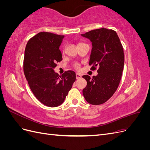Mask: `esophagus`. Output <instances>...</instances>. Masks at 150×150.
Segmentation results:
<instances>
[{"mask_svg": "<svg viewBox=\"0 0 150 150\" xmlns=\"http://www.w3.org/2000/svg\"><path fill=\"white\" fill-rule=\"evenodd\" d=\"M76 78L77 79H80V78H82V75H81V74H79V73H76Z\"/></svg>", "mask_w": 150, "mask_h": 150, "instance_id": "34e87169", "label": "esophagus"}]
</instances>
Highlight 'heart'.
<instances>
[{"label": "heart", "instance_id": "obj_1", "mask_svg": "<svg viewBox=\"0 0 150 150\" xmlns=\"http://www.w3.org/2000/svg\"><path fill=\"white\" fill-rule=\"evenodd\" d=\"M74 67L76 69H79V64H78V63H75L74 64Z\"/></svg>", "mask_w": 150, "mask_h": 150}]
</instances>
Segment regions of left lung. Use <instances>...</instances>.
Masks as SVG:
<instances>
[{
    "label": "left lung",
    "instance_id": "1",
    "mask_svg": "<svg viewBox=\"0 0 150 150\" xmlns=\"http://www.w3.org/2000/svg\"><path fill=\"white\" fill-rule=\"evenodd\" d=\"M81 35L92 42L91 69L98 67L96 76L91 78L88 75L83 76L87 81L83 94L88 103L99 105L106 102L118 87L124 67L123 48L118 35L112 29H94Z\"/></svg>",
    "mask_w": 150,
    "mask_h": 150
}]
</instances>
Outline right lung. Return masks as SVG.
Instances as JSON below:
<instances>
[{"mask_svg":"<svg viewBox=\"0 0 150 150\" xmlns=\"http://www.w3.org/2000/svg\"><path fill=\"white\" fill-rule=\"evenodd\" d=\"M64 35L41 32L27 43L24 72L35 98L48 107L64 102L76 80V73L67 71L61 76L54 72L56 63L62 61L59 46Z\"/></svg>","mask_w":150,"mask_h":150,"instance_id":"right-lung-1","label":"right lung"}]
</instances>
